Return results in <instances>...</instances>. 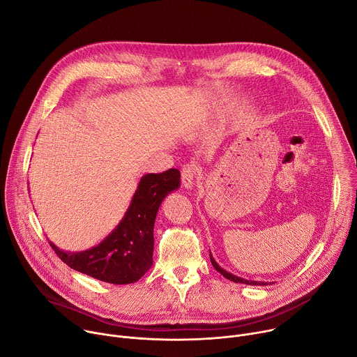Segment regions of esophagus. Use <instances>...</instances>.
<instances>
[{
    "instance_id": "34e87169",
    "label": "esophagus",
    "mask_w": 357,
    "mask_h": 357,
    "mask_svg": "<svg viewBox=\"0 0 357 357\" xmlns=\"http://www.w3.org/2000/svg\"><path fill=\"white\" fill-rule=\"evenodd\" d=\"M197 175V167L193 162L185 164L181 169V176H182V185L186 189H190L193 186V182Z\"/></svg>"
}]
</instances>
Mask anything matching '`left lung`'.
<instances>
[{
  "label": "left lung",
  "instance_id": "obj_1",
  "mask_svg": "<svg viewBox=\"0 0 357 357\" xmlns=\"http://www.w3.org/2000/svg\"><path fill=\"white\" fill-rule=\"evenodd\" d=\"M211 261H212L213 267L216 268V271H219L225 278H227V280H230V281H233V282H241V284H247V285H267V282H261V281H248V280H244V278H240V277H237V275H233V274L227 273L226 270H223V268L215 261V259L212 257V254H211Z\"/></svg>",
  "mask_w": 357,
  "mask_h": 357
}]
</instances>
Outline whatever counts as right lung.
I'll return each mask as SVG.
<instances>
[{"label":"right lung","mask_w":357,"mask_h":357,"mask_svg":"<svg viewBox=\"0 0 357 357\" xmlns=\"http://www.w3.org/2000/svg\"><path fill=\"white\" fill-rule=\"evenodd\" d=\"M181 185V172L168 169L141 178L120 225L98 245L68 252L50 243L58 257L70 268L109 284L138 281L152 266L154 223L162 200Z\"/></svg>","instance_id":"1"}]
</instances>
